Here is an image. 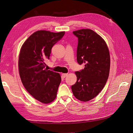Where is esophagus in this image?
I'll return each mask as SVG.
<instances>
[{"label":"esophagus","instance_id":"obj_1","mask_svg":"<svg viewBox=\"0 0 133 133\" xmlns=\"http://www.w3.org/2000/svg\"><path fill=\"white\" fill-rule=\"evenodd\" d=\"M67 75H68V74H62V76L63 78H64V77H65Z\"/></svg>","mask_w":133,"mask_h":133}]
</instances>
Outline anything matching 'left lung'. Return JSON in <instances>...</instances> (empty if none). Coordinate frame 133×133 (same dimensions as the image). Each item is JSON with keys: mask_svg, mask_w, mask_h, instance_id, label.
Masks as SVG:
<instances>
[{"mask_svg": "<svg viewBox=\"0 0 133 133\" xmlns=\"http://www.w3.org/2000/svg\"><path fill=\"white\" fill-rule=\"evenodd\" d=\"M78 38L77 62L85 68L76 71V83L71 86L75 97L81 101L92 99L103 89L110 69V56L104 40L95 31L81 29L73 31Z\"/></svg>", "mask_w": 133, "mask_h": 133, "instance_id": "1", "label": "left lung"}]
</instances>
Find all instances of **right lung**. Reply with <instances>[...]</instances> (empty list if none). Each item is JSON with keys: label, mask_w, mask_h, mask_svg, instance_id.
I'll list each match as a JSON object with an SVG mask.
<instances>
[{"label": "right lung", "mask_w": 133, "mask_h": 133, "mask_svg": "<svg viewBox=\"0 0 133 133\" xmlns=\"http://www.w3.org/2000/svg\"><path fill=\"white\" fill-rule=\"evenodd\" d=\"M65 32L54 33L40 30L32 34L22 45L19 58V70L23 85L31 95L43 103L56 98L61 76L58 72L45 69L53 45Z\"/></svg>", "instance_id": "obj_1"}]
</instances>
